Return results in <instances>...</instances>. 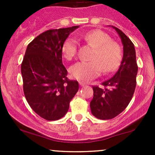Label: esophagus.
I'll return each instance as SVG.
<instances>
[{"mask_svg":"<svg viewBox=\"0 0 155 155\" xmlns=\"http://www.w3.org/2000/svg\"><path fill=\"white\" fill-rule=\"evenodd\" d=\"M79 85H81V86H85V85H87L85 82H79Z\"/></svg>","mask_w":155,"mask_h":155,"instance_id":"obj_1","label":"esophagus"}]
</instances>
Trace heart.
I'll return each instance as SVG.
<instances>
[{"label": "heart", "instance_id": "b5f03b06", "mask_svg": "<svg viewBox=\"0 0 155 155\" xmlns=\"http://www.w3.org/2000/svg\"><path fill=\"white\" fill-rule=\"evenodd\" d=\"M79 37L95 50L91 56L92 61L77 62L70 68V72L73 78L87 82L97 77L103 70L105 73H112L119 67L122 60V48L109 34L101 30H93L79 34ZM62 52L66 59H73L77 52L76 40L67 39L62 46Z\"/></svg>", "mask_w": 155, "mask_h": 155}]
</instances>
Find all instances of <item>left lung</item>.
<instances>
[{
  "label": "left lung",
  "mask_w": 155,
  "mask_h": 155,
  "mask_svg": "<svg viewBox=\"0 0 155 155\" xmlns=\"http://www.w3.org/2000/svg\"><path fill=\"white\" fill-rule=\"evenodd\" d=\"M112 27L121 37L124 54L118 71L101 84L104 87L92 86L91 110L96 118L102 120L112 119L126 109L135 91L138 72L134 43L121 30Z\"/></svg>",
  "instance_id": "8db88e82"
}]
</instances>
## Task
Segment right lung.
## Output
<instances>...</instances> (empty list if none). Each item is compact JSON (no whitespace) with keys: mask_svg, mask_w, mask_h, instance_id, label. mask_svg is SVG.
<instances>
[{"mask_svg":"<svg viewBox=\"0 0 155 155\" xmlns=\"http://www.w3.org/2000/svg\"><path fill=\"white\" fill-rule=\"evenodd\" d=\"M79 26L51 29L28 45L21 65L25 97L31 109L47 121L61 118L79 90L62 63V46Z\"/></svg>","mask_w":155,"mask_h":155,"instance_id":"right-lung-1","label":"right lung"}]
</instances>
